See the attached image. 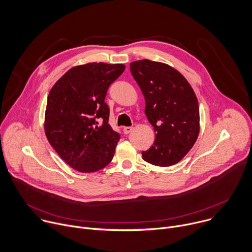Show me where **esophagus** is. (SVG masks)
<instances>
[{
    "label": "esophagus",
    "instance_id": "1",
    "mask_svg": "<svg viewBox=\"0 0 252 252\" xmlns=\"http://www.w3.org/2000/svg\"><path fill=\"white\" fill-rule=\"evenodd\" d=\"M131 130H132V127H131V126H125V127H124V132H125V134H128Z\"/></svg>",
    "mask_w": 252,
    "mask_h": 252
}]
</instances>
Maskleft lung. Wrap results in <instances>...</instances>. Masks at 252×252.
Returning <instances> with one entry per match:
<instances>
[{"mask_svg":"<svg viewBox=\"0 0 252 252\" xmlns=\"http://www.w3.org/2000/svg\"><path fill=\"white\" fill-rule=\"evenodd\" d=\"M130 71L145 96V114L156 133L142 158L157 166L173 165L188 155L199 134L195 93L177 69L164 63L135 61Z\"/></svg>","mask_w":252,"mask_h":252,"instance_id":"8db88e82","label":"left lung"}]
</instances>
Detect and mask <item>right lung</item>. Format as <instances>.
Here are the masks:
<instances>
[{"mask_svg":"<svg viewBox=\"0 0 252 252\" xmlns=\"http://www.w3.org/2000/svg\"><path fill=\"white\" fill-rule=\"evenodd\" d=\"M125 68L124 63L76 65L49 93L46 136L62 159L78 171H97L114 158L121 136L109 124L110 109L104 98Z\"/></svg>","mask_w":252,"mask_h":252,"instance_id":"right-lung-1","label":"right lung"}]
</instances>
